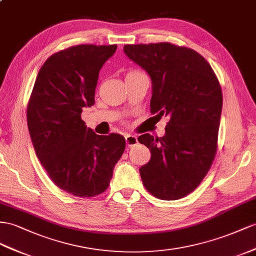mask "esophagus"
Wrapping results in <instances>:
<instances>
[{"label":"esophagus","mask_w":256,"mask_h":256,"mask_svg":"<svg viewBox=\"0 0 256 256\" xmlns=\"http://www.w3.org/2000/svg\"><path fill=\"white\" fill-rule=\"evenodd\" d=\"M126 142L128 147H132V146H135L136 144L138 142V140H137L136 136L128 134V135H126Z\"/></svg>","instance_id":"obj_1"}]
</instances>
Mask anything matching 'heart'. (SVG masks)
I'll list each match as a JSON object with an SVG mask.
<instances>
[{"mask_svg": "<svg viewBox=\"0 0 256 256\" xmlns=\"http://www.w3.org/2000/svg\"><path fill=\"white\" fill-rule=\"evenodd\" d=\"M140 71H137V70H132V71H128L126 74V76H134L136 74H140Z\"/></svg>", "mask_w": 256, "mask_h": 256, "instance_id": "1", "label": "heart"}]
</instances>
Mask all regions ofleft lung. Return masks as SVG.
<instances>
[{"label": "left lung", "mask_w": 256, "mask_h": 256, "mask_svg": "<svg viewBox=\"0 0 256 256\" xmlns=\"http://www.w3.org/2000/svg\"><path fill=\"white\" fill-rule=\"evenodd\" d=\"M123 50L152 78V114L168 118L164 136L138 137L152 152L140 168L142 184L159 199H180L199 186L215 158L222 106L220 82L192 48L163 42Z\"/></svg>", "instance_id": "left-lung-1"}]
</instances>
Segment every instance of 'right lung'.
<instances>
[{
    "label": "right lung",
    "instance_id": "add662e5",
    "mask_svg": "<svg viewBox=\"0 0 256 256\" xmlns=\"http://www.w3.org/2000/svg\"><path fill=\"white\" fill-rule=\"evenodd\" d=\"M116 45L81 44L57 52L43 64L27 107L36 156L54 184L82 198L102 194L126 149L120 134L97 135L81 119L95 104L104 64Z\"/></svg>",
    "mask_w": 256,
    "mask_h": 256
}]
</instances>
